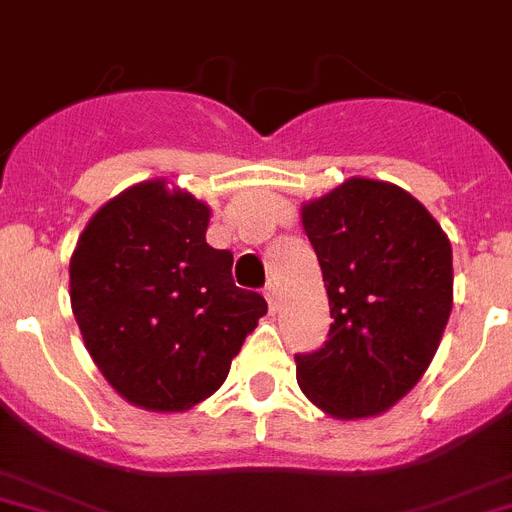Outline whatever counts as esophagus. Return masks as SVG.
<instances>
[{
    "label": "esophagus",
    "instance_id": "1",
    "mask_svg": "<svg viewBox=\"0 0 512 512\" xmlns=\"http://www.w3.org/2000/svg\"><path fill=\"white\" fill-rule=\"evenodd\" d=\"M264 298L266 303H269V311H277V298H280V293H277V285H274V282H269V285L264 287Z\"/></svg>",
    "mask_w": 512,
    "mask_h": 512
}]
</instances>
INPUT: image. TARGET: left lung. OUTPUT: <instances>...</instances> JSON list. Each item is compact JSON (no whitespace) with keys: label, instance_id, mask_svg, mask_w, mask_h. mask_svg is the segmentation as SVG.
<instances>
[{"label":"left lung","instance_id":"obj_1","mask_svg":"<svg viewBox=\"0 0 512 512\" xmlns=\"http://www.w3.org/2000/svg\"><path fill=\"white\" fill-rule=\"evenodd\" d=\"M322 266L329 335L295 353L298 384L329 416L387 411L432 363L453 308V251L411 193L353 177L303 206Z\"/></svg>","mask_w":512,"mask_h":512}]
</instances>
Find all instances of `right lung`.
<instances>
[{
	"label": "right lung",
	"instance_id": "right-lung-1",
	"mask_svg": "<svg viewBox=\"0 0 512 512\" xmlns=\"http://www.w3.org/2000/svg\"><path fill=\"white\" fill-rule=\"evenodd\" d=\"M209 209L164 180L101 206L70 261V303L88 353L122 398L188 411L222 387L256 322L259 293L206 243Z\"/></svg>",
	"mask_w": 512,
	"mask_h": 512
}]
</instances>
